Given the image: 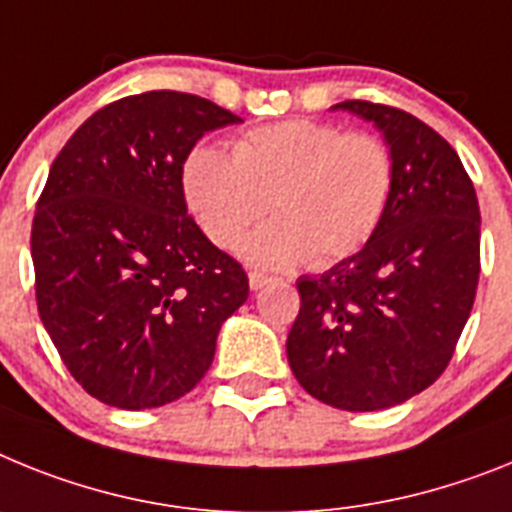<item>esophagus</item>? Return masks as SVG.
Here are the masks:
<instances>
[{"label":"esophagus","mask_w":512,"mask_h":512,"mask_svg":"<svg viewBox=\"0 0 512 512\" xmlns=\"http://www.w3.org/2000/svg\"><path fill=\"white\" fill-rule=\"evenodd\" d=\"M270 283V278L265 273H250V288L252 291H260V288H265Z\"/></svg>","instance_id":"1"}]
</instances>
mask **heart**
I'll return each mask as SVG.
<instances>
[{
    "label": "heart",
    "instance_id": "1",
    "mask_svg": "<svg viewBox=\"0 0 512 512\" xmlns=\"http://www.w3.org/2000/svg\"><path fill=\"white\" fill-rule=\"evenodd\" d=\"M394 190L391 149L371 133L293 118L242 133L229 151L198 146L182 164V193L195 221L219 247L260 268L309 260L327 268L353 255L379 229Z\"/></svg>",
    "mask_w": 512,
    "mask_h": 512
}]
</instances>
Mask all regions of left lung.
Segmentation results:
<instances>
[{
  "label": "left lung",
  "mask_w": 512,
  "mask_h": 512,
  "mask_svg": "<svg viewBox=\"0 0 512 512\" xmlns=\"http://www.w3.org/2000/svg\"><path fill=\"white\" fill-rule=\"evenodd\" d=\"M373 123L394 157V190L361 252L301 275L286 340L291 371L319 402L386 410L428 389L451 361L479 281V203L459 154L404 110L332 105Z\"/></svg>",
  "instance_id": "obj_1"
}]
</instances>
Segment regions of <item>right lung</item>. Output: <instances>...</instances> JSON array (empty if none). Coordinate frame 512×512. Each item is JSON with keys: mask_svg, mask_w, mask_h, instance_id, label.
Masks as SVG:
<instances>
[{"mask_svg": "<svg viewBox=\"0 0 512 512\" xmlns=\"http://www.w3.org/2000/svg\"><path fill=\"white\" fill-rule=\"evenodd\" d=\"M242 118L206 97H123L74 131L35 208L38 314L87 394L121 410L185 397L211 368L247 273L188 216L182 164Z\"/></svg>", "mask_w": 512, "mask_h": 512, "instance_id": "right-lung-1", "label": "right lung"}]
</instances>
